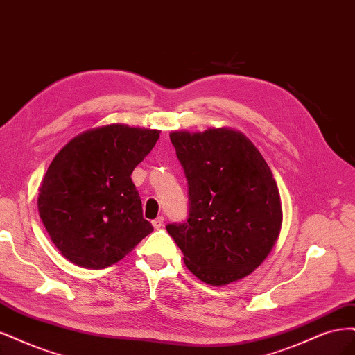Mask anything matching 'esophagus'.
<instances>
[{
	"mask_svg": "<svg viewBox=\"0 0 355 355\" xmlns=\"http://www.w3.org/2000/svg\"><path fill=\"white\" fill-rule=\"evenodd\" d=\"M152 224H153V227L156 228V230H159V228H162V225H164V216H157L156 220L152 221Z\"/></svg>",
	"mask_w": 355,
	"mask_h": 355,
	"instance_id": "34e87169",
	"label": "esophagus"
}]
</instances>
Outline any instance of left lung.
Wrapping results in <instances>:
<instances>
[{
  "mask_svg": "<svg viewBox=\"0 0 355 355\" xmlns=\"http://www.w3.org/2000/svg\"><path fill=\"white\" fill-rule=\"evenodd\" d=\"M189 184V218L166 230L202 282L224 286L262 264L282 228L276 180L249 139L230 128L173 131Z\"/></svg>",
  "mask_w": 355,
  "mask_h": 355,
  "instance_id": "left-lung-1",
  "label": "left lung"
}]
</instances>
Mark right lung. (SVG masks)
Masks as SVG:
<instances>
[{"label":"right lung","mask_w":355,"mask_h":355,"mask_svg":"<svg viewBox=\"0 0 355 355\" xmlns=\"http://www.w3.org/2000/svg\"><path fill=\"white\" fill-rule=\"evenodd\" d=\"M159 132L110 123L73 137L55 155L41 182L38 211L66 259L106 268L153 232L131 174Z\"/></svg>","instance_id":"1"}]
</instances>
